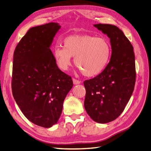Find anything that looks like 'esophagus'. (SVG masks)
<instances>
[{"mask_svg": "<svg viewBox=\"0 0 151 151\" xmlns=\"http://www.w3.org/2000/svg\"><path fill=\"white\" fill-rule=\"evenodd\" d=\"M73 84H74V85H78V84H80L81 83L80 81L77 80L75 78H73Z\"/></svg>", "mask_w": 151, "mask_h": 151, "instance_id": "1", "label": "esophagus"}]
</instances>
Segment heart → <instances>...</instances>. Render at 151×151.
I'll use <instances>...</instances> for the list:
<instances>
[{
	"label": "heart",
	"instance_id": "b5f03b06",
	"mask_svg": "<svg viewBox=\"0 0 151 151\" xmlns=\"http://www.w3.org/2000/svg\"><path fill=\"white\" fill-rule=\"evenodd\" d=\"M64 48L57 46L53 51L58 66L66 70L71 64L72 57L83 75L96 76L101 73L109 64L111 46L106 37L91 35H75L64 41Z\"/></svg>",
	"mask_w": 151,
	"mask_h": 151
}]
</instances>
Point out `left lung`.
<instances>
[{
    "label": "left lung",
    "instance_id": "8db88e82",
    "mask_svg": "<svg viewBox=\"0 0 151 151\" xmlns=\"http://www.w3.org/2000/svg\"><path fill=\"white\" fill-rule=\"evenodd\" d=\"M94 26L110 38L111 55L101 73L83 82L84 106L93 121L105 124L122 114L133 94L136 80L134 53L130 41L117 27L101 24Z\"/></svg>",
    "mask_w": 151,
    "mask_h": 151
}]
</instances>
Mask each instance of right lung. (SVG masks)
Instances as JSON below:
<instances>
[{
  "label": "right lung",
  "instance_id": "1",
  "mask_svg": "<svg viewBox=\"0 0 151 151\" xmlns=\"http://www.w3.org/2000/svg\"><path fill=\"white\" fill-rule=\"evenodd\" d=\"M61 26L49 23L30 28L15 48L12 92L25 117L39 126L55 124L73 87L71 77L58 68L50 46Z\"/></svg>",
  "mask_w": 151,
  "mask_h": 151
}]
</instances>
